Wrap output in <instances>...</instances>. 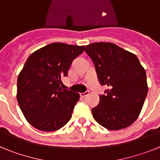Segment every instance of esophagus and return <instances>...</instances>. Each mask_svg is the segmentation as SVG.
Here are the masks:
<instances>
[{
	"mask_svg": "<svg viewBox=\"0 0 160 160\" xmlns=\"http://www.w3.org/2000/svg\"><path fill=\"white\" fill-rule=\"evenodd\" d=\"M89 94H90V92H89V91H86V92H84V93H81V94H80V96H81L82 98H84V97H86V96L88 95Z\"/></svg>",
	"mask_w": 160,
	"mask_h": 160,
	"instance_id": "obj_1",
	"label": "esophagus"
}]
</instances>
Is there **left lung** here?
Returning a JSON list of instances; mask_svg holds the SVG:
<instances>
[{
  "mask_svg": "<svg viewBox=\"0 0 160 160\" xmlns=\"http://www.w3.org/2000/svg\"><path fill=\"white\" fill-rule=\"evenodd\" d=\"M101 86L109 89L92 108L98 123L111 131L128 128L140 114L148 94L146 71L134 53L110 42L86 46Z\"/></svg>",
  "mask_w": 160,
  "mask_h": 160,
  "instance_id": "left-lung-1",
  "label": "left lung"
}]
</instances>
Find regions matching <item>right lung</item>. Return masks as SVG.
Wrapping results in <instances>:
<instances>
[{"mask_svg":"<svg viewBox=\"0 0 160 160\" xmlns=\"http://www.w3.org/2000/svg\"><path fill=\"white\" fill-rule=\"evenodd\" d=\"M85 46L52 43L33 52L18 78V104L28 122L37 129L54 131L72 117L79 94L61 87L70 65Z\"/></svg>","mask_w":160,"mask_h":160,"instance_id":"1","label":"right lung"}]
</instances>
